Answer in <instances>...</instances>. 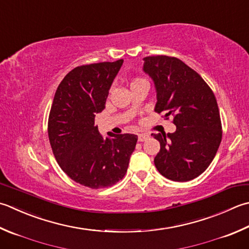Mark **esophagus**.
Here are the masks:
<instances>
[{
  "instance_id": "34e87169",
  "label": "esophagus",
  "mask_w": 249,
  "mask_h": 249,
  "mask_svg": "<svg viewBox=\"0 0 249 249\" xmlns=\"http://www.w3.org/2000/svg\"><path fill=\"white\" fill-rule=\"evenodd\" d=\"M148 138H149L148 134H139L138 135V140L139 141H145Z\"/></svg>"
}]
</instances>
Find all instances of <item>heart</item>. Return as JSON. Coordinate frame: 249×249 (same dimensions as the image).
<instances>
[{
  "instance_id": "heart-1",
  "label": "heart",
  "mask_w": 249,
  "mask_h": 249,
  "mask_svg": "<svg viewBox=\"0 0 249 249\" xmlns=\"http://www.w3.org/2000/svg\"><path fill=\"white\" fill-rule=\"evenodd\" d=\"M138 81H141V79H137V80H135L134 82H138ZM134 82H133V83H134Z\"/></svg>"
}]
</instances>
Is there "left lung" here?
<instances>
[{"label": "left lung", "mask_w": 249, "mask_h": 249, "mask_svg": "<svg viewBox=\"0 0 249 249\" xmlns=\"http://www.w3.org/2000/svg\"><path fill=\"white\" fill-rule=\"evenodd\" d=\"M142 70L153 81L154 110L174 116L176 131L152 134L160 144L154 159L160 175L173 181L199 176L215 158L221 142V121L216 97L201 75L178 58H143Z\"/></svg>", "instance_id": "1"}]
</instances>
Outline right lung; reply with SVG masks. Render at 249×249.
<instances>
[{
  "label": "right lung",
  "mask_w": 249,
  "mask_h": 249,
  "mask_svg": "<svg viewBox=\"0 0 249 249\" xmlns=\"http://www.w3.org/2000/svg\"><path fill=\"white\" fill-rule=\"evenodd\" d=\"M124 60L74 68L58 86L48 118V138L68 176L91 189L111 187L125 176L138 137H104L95 126Z\"/></svg>",
  "instance_id": "1"
}]
</instances>
